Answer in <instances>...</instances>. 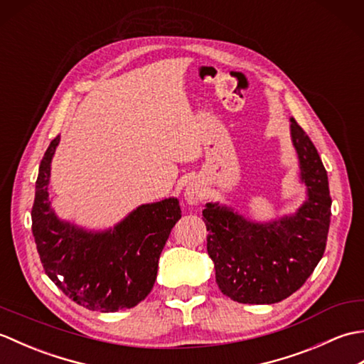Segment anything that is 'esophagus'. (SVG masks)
<instances>
[{
	"instance_id": "esophagus-1",
	"label": "esophagus",
	"mask_w": 364,
	"mask_h": 364,
	"mask_svg": "<svg viewBox=\"0 0 364 364\" xmlns=\"http://www.w3.org/2000/svg\"><path fill=\"white\" fill-rule=\"evenodd\" d=\"M184 198H186L188 203H191V205L200 203V202H202V198H203L202 189H200L197 184H189L186 192H184Z\"/></svg>"
}]
</instances>
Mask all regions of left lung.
Instances as JSON below:
<instances>
[{
    "instance_id": "1",
    "label": "left lung",
    "mask_w": 364,
    "mask_h": 364,
    "mask_svg": "<svg viewBox=\"0 0 364 364\" xmlns=\"http://www.w3.org/2000/svg\"><path fill=\"white\" fill-rule=\"evenodd\" d=\"M308 200L300 210L269 225H255L241 215L208 203L203 210L206 249L214 261L215 282L239 304H277L296 292L313 274L323 252L331 215L327 170L316 146L291 119Z\"/></svg>"
}]
</instances>
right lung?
<instances>
[{
  "instance_id": "right-lung-1",
  "label": "right lung",
  "mask_w": 364,
  "mask_h": 364,
  "mask_svg": "<svg viewBox=\"0 0 364 364\" xmlns=\"http://www.w3.org/2000/svg\"><path fill=\"white\" fill-rule=\"evenodd\" d=\"M59 144L51 141L38 167L31 211L33 235L45 274L68 299L92 311L133 308L149 296L159 255L181 208L176 198L142 205L112 231L86 233L58 220L48 202L50 162Z\"/></svg>"
}]
</instances>
